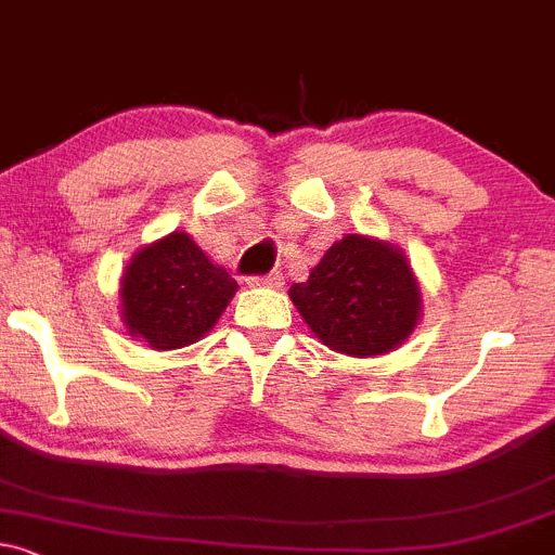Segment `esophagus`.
Wrapping results in <instances>:
<instances>
[{
  "instance_id": "1",
  "label": "esophagus",
  "mask_w": 555,
  "mask_h": 555,
  "mask_svg": "<svg viewBox=\"0 0 555 555\" xmlns=\"http://www.w3.org/2000/svg\"><path fill=\"white\" fill-rule=\"evenodd\" d=\"M256 285H267V288H283V275L280 272H270V275L254 278Z\"/></svg>"
}]
</instances>
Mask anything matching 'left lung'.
<instances>
[{
    "instance_id": "1",
    "label": "left lung",
    "mask_w": 555,
    "mask_h": 555,
    "mask_svg": "<svg viewBox=\"0 0 555 555\" xmlns=\"http://www.w3.org/2000/svg\"><path fill=\"white\" fill-rule=\"evenodd\" d=\"M291 301L325 347L354 357L386 354L413 333L421 291L402 251L347 235L327 248Z\"/></svg>"
}]
</instances>
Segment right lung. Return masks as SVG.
<instances>
[{
	"instance_id": "1",
	"label": "right lung",
	"mask_w": 555,
	"mask_h": 555,
	"mask_svg": "<svg viewBox=\"0 0 555 555\" xmlns=\"http://www.w3.org/2000/svg\"><path fill=\"white\" fill-rule=\"evenodd\" d=\"M237 283L184 232L142 248L121 280L124 323L153 349H180L214 327Z\"/></svg>"
}]
</instances>
